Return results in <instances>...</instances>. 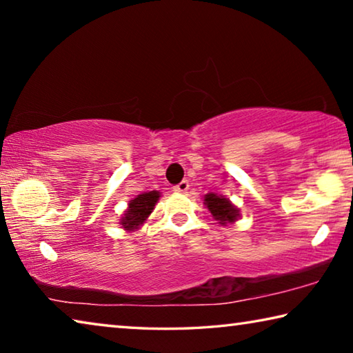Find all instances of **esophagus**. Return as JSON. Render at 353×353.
Listing matches in <instances>:
<instances>
[{"label":"esophagus","instance_id":"34e87169","mask_svg":"<svg viewBox=\"0 0 353 353\" xmlns=\"http://www.w3.org/2000/svg\"><path fill=\"white\" fill-rule=\"evenodd\" d=\"M188 188H190V183H188V181H182L181 183H177V185H176V187H174V191H177V193H187Z\"/></svg>","mask_w":353,"mask_h":353}]
</instances>
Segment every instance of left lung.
<instances>
[{
  "instance_id": "8db88e82",
  "label": "left lung",
  "mask_w": 353,
  "mask_h": 353,
  "mask_svg": "<svg viewBox=\"0 0 353 353\" xmlns=\"http://www.w3.org/2000/svg\"><path fill=\"white\" fill-rule=\"evenodd\" d=\"M204 201L208 210L213 214V218L219 221V224L234 223L238 218V210L230 204V201L227 198H223V196H218L214 193H208L205 194Z\"/></svg>"
}]
</instances>
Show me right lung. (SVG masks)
Segmentation results:
<instances>
[{
	"instance_id": "right-lung-1",
	"label": "right lung",
	"mask_w": 353,
	"mask_h": 353,
	"mask_svg": "<svg viewBox=\"0 0 353 353\" xmlns=\"http://www.w3.org/2000/svg\"><path fill=\"white\" fill-rule=\"evenodd\" d=\"M159 198V191H148V193L139 194L135 199L130 201L128 212L124 213V218L121 219V225L124 229L132 230L145 223L146 218L152 213Z\"/></svg>"
}]
</instances>
